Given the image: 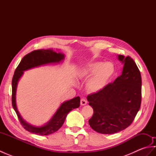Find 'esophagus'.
<instances>
[{"instance_id": "1", "label": "esophagus", "mask_w": 156, "mask_h": 156, "mask_svg": "<svg viewBox=\"0 0 156 156\" xmlns=\"http://www.w3.org/2000/svg\"><path fill=\"white\" fill-rule=\"evenodd\" d=\"M80 104H81V105H82V106L86 105L87 104V100H86L85 98H82L81 100H80Z\"/></svg>"}]
</instances>
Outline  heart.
I'll return each instance as SVG.
<instances>
[{
	"label": "heart",
	"mask_w": 156,
	"mask_h": 156,
	"mask_svg": "<svg viewBox=\"0 0 156 156\" xmlns=\"http://www.w3.org/2000/svg\"><path fill=\"white\" fill-rule=\"evenodd\" d=\"M115 73V66L112 63L94 62L81 68L78 72L80 79L90 77L88 81L87 88L89 91L97 92L107 85Z\"/></svg>",
	"instance_id": "b5f03b06"
}]
</instances>
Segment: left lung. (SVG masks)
<instances>
[{
	"instance_id": "left-lung-1",
	"label": "left lung",
	"mask_w": 156,
	"mask_h": 156,
	"mask_svg": "<svg viewBox=\"0 0 156 156\" xmlns=\"http://www.w3.org/2000/svg\"><path fill=\"white\" fill-rule=\"evenodd\" d=\"M118 59L123 64L121 75L101 91L87 97L94 111L89 125L102 134L116 133L129 127L141 106L140 72L129 56L119 55Z\"/></svg>"
}]
</instances>
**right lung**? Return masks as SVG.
<instances>
[{
  "mask_svg": "<svg viewBox=\"0 0 156 156\" xmlns=\"http://www.w3.org/2000/svg\"><path fill=\"white\" fill-rule=\"evenodd\" d=\"M65 55L60 52H55L52 49H37L26 55L23 58L15 71L12 80V105L19 120L26 130L39 135H48L57 131L64 124L66 116L69 111L78 108L80 99L76 97L61 104L55 114L47 123L42 126H34L26 122L20 115L16 103V92L17 84L24 72L29 69L50 64H59L64 59Z\"/></svg>",
  "mask_w": 156,
  "mask_h": 156,
  "instance_id": "1",
  "label": "right lung"
}]
</instances>
